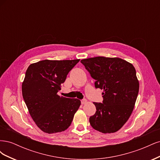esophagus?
Listing matches in <instances>:
<instances>
[{
	"mask_svg": "<svg viewBox=\"0 0 160 160\" xmlns=\"http://www.w3.org/2000/svg\"><path fill=\"white\" fill-rule=\"evenodd\" d=\"M87 103H88V101H87V99H82L81 100V104L82 105H84Z\"/></svg>",
	"mask_w": 160,
	"mask_h": 160,
	"instance_id": "34e87169",
	"label": "esophagus"
}]
</instances>
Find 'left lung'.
Listing matches in <instances>:
<instances>
[{"mask_svg": "<svg viewBox=\"0 0 160 160\" xmlns=\"http://www.w3.org/2000/svg\"><path fill=\"white\" fill-rule=\"evenodd\" d=\"M81 62L103 89V102H94L95 113L89 118L93 129L103 133L118 132L132 114L139 92V81L132 64L118 57H96Z\"/></svg>", "mask_w": 160, "mask_h": 160, "instance_id": "8db88e82", "label": "left lung"}]
</instances>
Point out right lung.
<instances>
[{
    "label": "right lung",
    "mask_w": 160,
    "mask_h": 160,
    "mask_svg": "<svg viewBox=\"0 0 160 160\" xmlns=\"http://www.w3.org/2000/svg\"><path fill=\"white\" fill-rule=\"evenodd\" d=\"M79 59L43 60L28 66L22 84L24 101L38 128L47 133L68 128L81 105L78 99L57 95Z\"/></svg>",
    "instance_id": "1"
}]
</instances>
